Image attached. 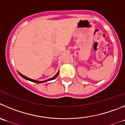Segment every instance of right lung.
I'll list each match as a JSON object with an SVG mask.
<instances>
[{
  "label": "right lung",
  "instance_id": "right-lung-1",
  "mask_svg": "<svg viewBox=\"0 0 125 125\" xmlns=\"http://www.w3.org/2000/svg\"><path fill=\"white\" fill-rule=\"evenodd\" d=\"M18 73H19L20 74V75L21 76V77H23V78H24L25 79V80H29V81H32V82H33V83H44V82H45V81H51V80H54V79H55L56 78H57V76L58 75H59V72H58V73H57V74H55V75L53 77V78H50V79H48V80H45V81H36V80H32V79H30V78H28V77H26V76H24L23 75V74H22L21 73H19V72H18Z\"/></svg>",
  "mask_w": 125,
  "mask_h": 125
}]
</instances>
